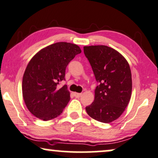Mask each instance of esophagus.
I'll return each mask as SVG.
<instances>
[{"label":"esophagus","mask_w":158,"mask_h":158,"mask_svg":"<svg viewBox=\"0 0 158 158\" xmlns=\"http://www.w3.org/2000/svg\"><path fill=\"white\" fill-rule=\"evenodd\" d=\"M73 95H74L75 98H81V96L82 95V94L81 93H73Z\"/></svg>","instance_id":"1"}]
</instances>
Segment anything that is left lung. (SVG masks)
<instances>
[{
	"label": "left lung",
	"mask_w": 158,
	"mask_h": 158,
	"mask_svg": "<svg viewBox=\"0 0 158 158\" xmlns=\"http://www.w3.org/2000/svg\"><path fill=\"white\" fill-rule=\"evenodd\" d=\"M84 54L99 83L94 102L85 107L87 114L100 122H112L122 114L131 96L129 64L119 52L107 46H85Z\"/></svg>",
	"instance_id": "1"
}]
</instances>
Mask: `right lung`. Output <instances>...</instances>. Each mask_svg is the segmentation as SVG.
I'll return each instance as SVG.
<instances>
[{
	"label": "right lung",
	"mask_w": 158,
	"mask_h": 158,
	"mask_svg": "<svg viewBox=\"0 0 158 158\" xmlns=\"http://www.w3.org/2000/svg\"><path fill=\"white\" fill-rule=\"evenodd\" d=\"M81 53L76 44L57 42L31 58L24 73L22 88L27 107L34 116L48 121L62 113L71 98L66 85H58L65 80L68 64Z\"/></svg>",
	"instance_id": "1"
}]
</instances>
